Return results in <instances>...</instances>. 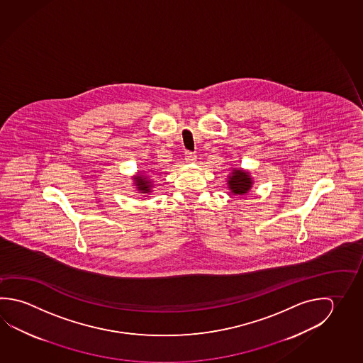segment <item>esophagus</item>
Segmentation results:
<instances>
[{"label": "esophagus", "mask_w": 363, "mask_h": 363, "mask_svg": "<svg viewBox=\"0 0 363 363\" xmlns=\"http://www.w3.org/2000/svg\"><path fill=\"white\" fill-rule=\"evenodd\" d=\"M185 161L186 162H189V164H193L194 161H196V158H197V156L193 153V152H185Z\"/></svg>", "instance_id": "obj_1"}]
</instances>
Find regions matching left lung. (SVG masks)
I'll return each instance as SVG.
<instances>
[{
	"mask_svg": "<svg viewBox=\"0 0 363 363\" xmlns=\"http://www.w3.org/2000/svg\"><path fill=\"white\" fill-rule=\"evenodd\" d=\"M251 175L250 172L242 170V169H234L233 172L229 174V180H228V185L231 193L242 196L245 194L247 191H250L252 188Z\"/></svg>",
	"mask_w": 363,
	"mask_h": 363,
	"instance_id": "obj_1",
	"label": "left lung"
}]
</instances>
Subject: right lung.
<instances>
[{
  "instance_id": "right-lung-1",
  "label": "right lung",
  "mask_w": 363,
  "mask_h": 363,
  "mask_svg": "<svg viewBox=\"0 0 363 363\" xmlns=\"http://www.w3.org/2000/svg\"><path fill=\"white\" fill-rule=\"evenodd\" d=\"M133 179H134V184L140 193H150L151 191L152 183L147 179V177L138 174L137 177H134Z\"/></svg>"
}]
</instances>
